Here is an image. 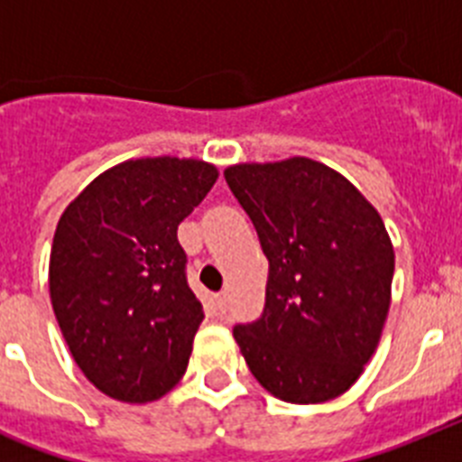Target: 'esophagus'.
I'll list each match as a JSON object with an SVG mask.
<instances>
[{"label": "esophagus", "instance_id": "obj_1", "mask_svg": "<svg viewBox=\"0 0 462 462\" xmlns=\"http://www.w3.org/2000/svg\"><path fill=\"white\" fill-rule=\"evenodd\" d=\"M215 308H217V314L226 312V291H219L215 296Z\"/></svg>", "mask_w": 462, "mask_h": 462}]
</instances>
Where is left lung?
Segmentation results:
<instances>
[{"label": "left lung", "mask_w": 462, "mask_h": 462, "mask_svg": "<svg viewBox=\"0 0 462 462\" xmlns=\"http://www.w3.org/2000/svg\"><path fill=\"white\" fill-rule=\"evenodd\" d=\"M268 259L266 305L238 324L252 374L296 405L345 393L377 349L391 305L393 245L379 212L308 157L224 171Z\"/></svg>", "instance_id": "left-lung-1"}]
</instances>
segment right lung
Segmentation results:
<instances>
[{
    "mask_svg": "<svg viewBox=\"0 0 462 462\" xmlns=\"http://www.w3.org/2000/svg\"><path fill=\"white\" fill-rule=\"evenodd\" d=\"M217 175L199 159H129L94 178L57 222L52 310L101 393L152 402L185 374L203 305L187 284L178 224Z\"/></svg>",
    "mask_w": 462,
    "mask_h": 462,
    "instance_id": "add662e5",
    "label": "right lung"
}]
</instances>
